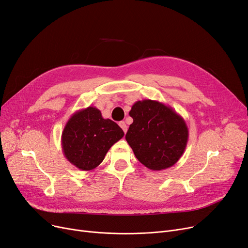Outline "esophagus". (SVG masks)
<instances>
[{"instance_id": "1", "label": "esophagus", "mask_w": 248, "mask_h": 248, "mask_svg": "<svg viewBox=\"0 0 248 248\" xmlns=\"http://www.w3.org/2000/svg\"><path fill=\"white\" fill-rule=\"evenodd\" d=\"M120 126L123 128V131H124V133H126V131H127V125H126V124H125L124 122H121V123H120Z\"/></svg>"}]
</instances>
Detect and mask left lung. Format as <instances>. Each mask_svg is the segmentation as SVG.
Masks as SVG:
<instances>
[{
  "instance_id": "8db88e82",
  "label": "left lung",
  "mask_w": 248,
  "mask_h": 248,
  "mask_svg": "<svg viewBox=\"0 0 248 248\" xmlns=\"http://www.w3.org/2000/svg\"><path fill=\"white\" fill-rule=\"evenodd\" d=\"M130 116L134 122L125 140L140 162L154 171L173 166L188 141V128L182 116L172 107L151 99L135 102Z\"/></svg>"
}]
</instances>
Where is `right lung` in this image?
I'll list each match as a JSON object with an SVG mask.
<instances>
[{
  "mask_svg": "<svg viewBox=\"0 0 248 248\" xmlns=\"http://www.w3.org/2000/svg\"><path fill=\"white\" fill-rule=\"evenodd\" d=\"M124 133L101 111L89 106L75 112L67 122L62 134L64 157L80 170L90 171L97 167L113 144Z\"/></svg>",
  "mask_w": 248,
  "mask_h": 248,
  "instance_id": "right-lung-1",
  "label": "right lung"
}]
</instances>
